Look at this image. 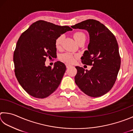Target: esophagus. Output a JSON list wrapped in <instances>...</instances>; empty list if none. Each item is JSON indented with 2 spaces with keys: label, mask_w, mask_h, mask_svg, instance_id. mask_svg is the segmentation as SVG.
<instances>
[{
  "label": "esophagus",
  "mask_w": 133,
  "mask_h": 133,
  "mask_svg": "<svg viewBox=\"0 0 133 133\" xmlns=\"http://www.w3.org/2000/svg\"><path fill=\"white\" fill-rule=\"evenodd\" d=\"M66 66L67 68L68 69V68H69V67H71V66H72V65L70 64H69V63H66Z\"/></svg>",
  "instance_id": "34e87169"
}]
</instances>
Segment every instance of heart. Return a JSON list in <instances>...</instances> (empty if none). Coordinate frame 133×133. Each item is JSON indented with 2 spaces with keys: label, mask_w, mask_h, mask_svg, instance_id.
Masks as SVG:
<instances>
[{
  "label": "heart",
  "mask_w": 133,
  "mask_h": 133,
  "mask_svg": "<svg viewBox=\"0 0 133 133\" xmlns=\"http://www.w3.org/2000/svg\"><path fill=\"white\" fill-rule=\"evenodd\" d=\"M74 38L75 40L76 41V42L78 43L79 41L82 40V39H85L86 36L85 34L82 32H76L74 33ZM63 36L61 35L59 36V37L56 39L55 40V46L56 48H59L60 46L61 45L62 41L63 40ZM75 55L70 54V53H65L62 55L61 57V59L62 61L67 62H70V63H72L74 61L75 59Z\"/></svg>",
  "instance_id": "heart-1"
}]
</instances>
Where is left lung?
Returning <instances> with one entry per match:
<instances>
[{
    "instance_id": "obj_1",
    "label": "left lung",
    "mask_w": 133,
    "mask_h": 133,
    "mask_svg": "<svg viewBox=\"0 0 133 133\" xmlns=\"http://www.w3.org/2000/svg\"><path fill=\"white\" fill-rule=\"evenodd\" d=\"M71 27L86 30L89 33L88 50L81 59L82 63L93 66L90 70L75 67V84L87 95L100 97L112 88L120 69L121 58L116 39L107 28L95 19L86 20Z\"/></svg>"
}]
</instances>
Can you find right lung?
<instances>
[{
  "mask_svg": "<svg viewBox=\"0 0 133 133\" xmlns=\"http://www.w3.org/2000/svg\"><path fill=\"white\" fill-rule=\"evenodd\" d=\"M72 29L40 20L34 22L17 41L14 52L15 74L18 82L29 95L44 98L58 88L66 67L62 62L54 68L45 66L46 58H55V40Z\"/></svg>",
  "mask_w": 133,
  "mask_h": 133,
  "instance_id": "add662e5",
  "label": "right lung"
}]
</instances>
